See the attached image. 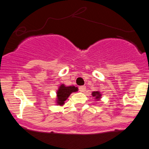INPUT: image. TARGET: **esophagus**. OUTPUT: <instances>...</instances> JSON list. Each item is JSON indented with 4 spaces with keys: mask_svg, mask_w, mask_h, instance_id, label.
I'll use <instances>...</instances> for the list:
<instances>
[{
    "mask_svg": "<svg viewBox=\"0 0 149 149\" xmlns=\"http://www.w3.org/2000/svg\"><path fill=\"white\" fill-rule=\"evenodd\" d=\"M79 90L81 91V92H84L85 90H86V87H85L84 86H83V87H80Z\"/></svg>",
    "mask_w": 149,
    "mask_h": 149,
    "instance_id": "34e87169",
    "label": "esophagus"
}]
</instances>
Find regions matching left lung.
Wrapping results in <instances>:
<instances>
[{"mask_svg":"<svg viewBox=\"0 0 149 149\" xmlns=\"http://www.w3.org/2000/svg\"><path fill=\"white\" fill-rule=\"evenodd\" d=\"M92 95L93 96H96V99H99V98H100V93H99V92H93L92 93Z\"/></svg>","mask_w":149,"mask_h":149,"instance_id":"obj_1","label":"left lung"}]
</instances>
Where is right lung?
Listing matches in <instances>:
<instances>
[{
    "label": "right lung",
    "instance_id": "add662e5",
    "mask_svg": "<svg viewBox=\"0 0 149 149\" xmlns=\"http://www.w3.org/2000/svg\"><path fill=\"white\" fill-rule=\"evenodd\" d=\"M77 91V88L75 87H65V85H61L59 90L57 91V102L59 105H63L64 102L73 92Z\"/></svg>",
    "mask_w": 149,
    "mask_h": 149
}]
</instances>
